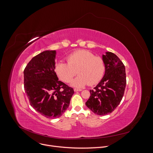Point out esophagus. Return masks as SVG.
<instances>
[{"label":"esophagus","mask_w":153,"mask_h":153,"mask_svg":"<svg viewBox=\"0 0 153 153\" xmlns=\"http://www.w3.org/2000/svg\"><path fill=\"white\" fill-rule=\"evenodd\" d=\"M82 90V89H79V88H74V91L77 92V91H81Z\"/></svg>","instance_id":"34e87169"}]
</instances>
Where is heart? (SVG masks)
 Instances as JSON below:
<instances>
[{"instance_id": "heart-1", "label": "heart", "mask_w": 153, "mask_h": 153, "mask_svg": "<svg viewBox=\"0 0 153 153\" xmlns=\"http://www.w3.org/2000/svg\"><path fill=\"white\" fill-rule=\"evenodd\" d=\"M67 63L58 62L55 71L64 82L69 83L77 73L79 76L73 80L71 85L82 87L86 84L94 85L102 78L105 70L103 59L86 50H79L70 54L67 58Z\"/></svg>"}]
</instances>
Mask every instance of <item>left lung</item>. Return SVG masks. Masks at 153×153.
Returning a JSON list of instances; mask_svg holds the SVG:
<instances>
[{
  "instance_id": "left-lung-1",
  "label": "left lung",
  "mask_w": 153,
  "mask_h": 153,
  "mask_svg": "<svg viewBox=\"0 0 153 153\" xmlns=\"http://www.w3.org/2000/svg\"><path fill=\"white\" fill-rule=\"evenodd\" d=\"M105 73L102 79L90 90V97L85 103L94 114L104 116L112 113L120 103L126 83L125 68L114 53L106 52L102 56Z\"/></svg>"
}]
</instances>
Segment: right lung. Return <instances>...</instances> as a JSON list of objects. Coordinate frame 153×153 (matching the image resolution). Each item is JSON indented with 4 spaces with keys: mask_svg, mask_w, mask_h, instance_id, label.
Masks as SVG:
<instances>
[{
    "mask_svg": "<svg viewBox=\"0 0 153 153\" xmlns=\"http://www.w3.org/2000/svg\"><path fill=\"white\" fill-rule=\"evenodd\" d=\"M55 50L34 56L24 71V90L31 106L47 118L60 117L69 106L74 90L59 80L54 71Z\"/></svg>",
    "mask_w": 153,
    "mask_h": 153,
    "instance_id": "1",
    "label": "right lung"
}]
</instances>
